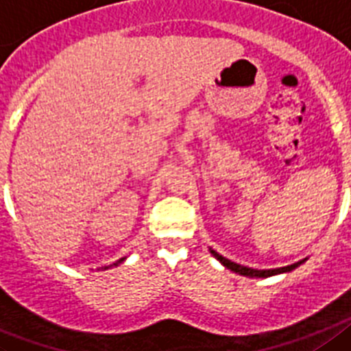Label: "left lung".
I'll use <instances>...</instances> for the list:
<instances>
[{"instance_id":"left-lung-1","label":"left lung","mask_w":351,"mask_h":351,"mask_svg":"<svg viewBox=\"0 0 351 351\" xmlns=\"http://www.w3.org/2000/svg\"><path fill=\"white\" fill-rule=\"evenodd\" d=\"M212 252L215 258H217L219 261H221L222 265L226 268H230V270H233V272L240 274V276H245V277H270V276H277V274H282V272H289V270H293V268H297L298 265H302L304 261H298V263H293V265H288V267H281V268H272V270H256V268H249V267H242V265L239 263H233V261H230L228 258H224V256H221L219 252L215 251H210Z\"/></svg>"}]
</instances>
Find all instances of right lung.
<instances>
[{"label":"right lung","instance_id":"add662e5","mask_svg":"<svg viewBox=\"0 0 351 351\" xmlns=\"http://www.w3.org/2000/svg\"><path fill=\"white\" fill-rule=\"evenodd\" d=\"M123 260H125V258H121V260H118L117 263H112V265H114V267H117V265H118V263H121V261H123ZM112 265H111V267H112ZM106 268H109V267H106Z\"/></svg>","mask_w":351,"mask_h":351}]
</instances>
